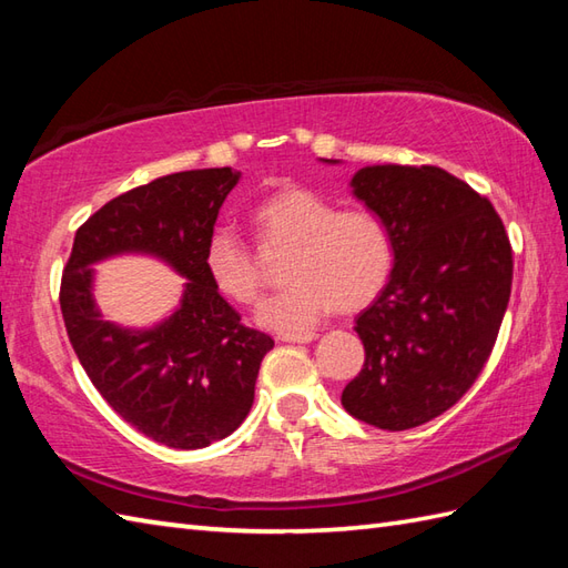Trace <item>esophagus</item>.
I'll list each match as a JSON object with an SVG mask.
<instances>
[{"label":"esophagus","mask_w":568,"mask_h":568,"mask_svg":"<svg viewBox=\"0 0 568 568\" xmlns=\"http://www.w3.org/2000/svg\"><path fill=\"white\" fill-rule=\"evenodd\" d=\"M281 342H293V344H310L317 339L315 332H293V334H281L277 336Z\"/></svg>","instance_id":"34e87169"}]
</instances>
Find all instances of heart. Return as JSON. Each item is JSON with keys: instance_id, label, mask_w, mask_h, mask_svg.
<instances>
[{"instance_id": "1", "label": "heart", "mask_w": 568, "mask_h": 568, "mask_svg": "<svg viewBox=\"0 0 568 568\" xmlns=\"http://www.w3.org/2000/svg\"><path fill=\"white\" fill-rule=\"evenodd\" d=\"M261 248L285 253L291 285L258 307L256 320L275 332H305L334 307L358 312L388 285L395 239L371 207L339 210L307 187H287L251 210ZM204 268L224 297L253 305L263 293L261 261L234 226H214L204 244Z\"/></svg>"}]
</instances>
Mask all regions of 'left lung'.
<instances>
[{
    "label": "left lung",
    "mask_w": 568,
    "mask_h": 568,
    "mask_svg": "<svg viewBox=\"0 0 568 568\" xmlns=\"http://www.w3.org/2000/svg\"><path fill=\"white\" fill-rule=\"evenodd\" d=\"M352 185L388 222L395 268L356 317L366 361L342 405L378 429H413L462 400L488 364L513 246L490 200L437 165H368Z\"/></svg>",
    "instance_id": "8db88e82"
}]
</instances>
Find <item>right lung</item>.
<instances>
[{"mask_svg": "<svg viewBox=\"0 0 568 568\" xmlns=\"http://www.w3.org/2000/svg\"><path fill=\"white\" fill-rule=\"evenodd\" d=\"M236 183L232 168H202L124 192L78 229L60 277V312L88 378L119 417L173 449H200L246 419L273 348L204 268V244ZM124 250L161 255L189 277L184 305L161 328L119 331L93 307L89 265Z\"/></svg>", "mask_w": 568, "mask_h": 568, "instance_id": "obj_1", "label": "right lung"}]
</instances>
